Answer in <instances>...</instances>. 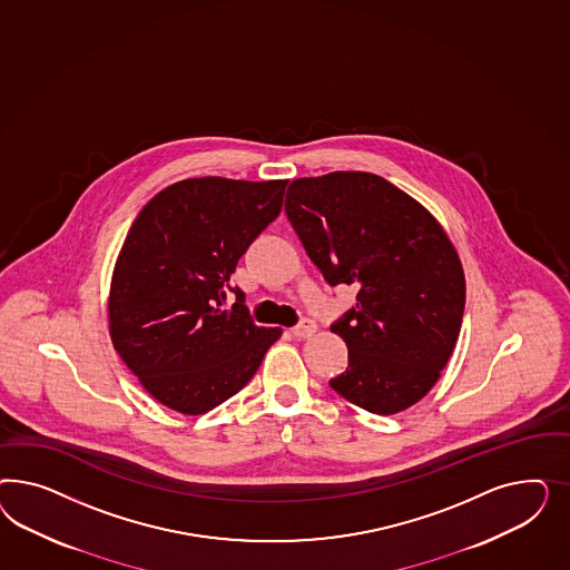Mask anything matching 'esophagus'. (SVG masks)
<instances>
[{
    "instance_id": "esophagus-1",
    "label": "esophagus",
    "mask_w": 570,
    "mask_h": 570,
    "mask_svg": "<svg viewBox=\"0 0 570 570\" xmlns=\"http://www.w3.org/2000/svg\"><path fill=\"white\" fill-rule=\"evenodd\" d=\"M315 330H317L315 322L309 320V317H305V320H301V322L294 326L293 334L296 338H309V336L315 334Z\"/></svg>"
}]
</instances>
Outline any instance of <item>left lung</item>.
<instances>
[{"label":"left lung","instance_id":"1","mask_svg":"<svg viewBox=\"0 0 570 570\" xmlns=\"http://www.w3.org/2000/svg\"><path fill=\"white\" fill-rule=\"evenodd\" d=\"M286 217L330 286L360 288L332 332L348 348L330 386L372 414L424 397L462 328L466 282L443 227L374 173L294 179Z\"/></svg>","mask_w":570,"mask_h":570}]
</instances>
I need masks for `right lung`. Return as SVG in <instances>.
Here are the masks:
<instances>
[{"label":"right lung","instance_id":"obj_1","mask_svg":"<svg viewBox=\"0 0 570 570\" xmlns=\"http://www.w3.org/2000/svg\"><path fill=\"white\" fill-rule=\"evenodd\" d=\"M286 179L200 177L139 210L115 267L108 320L122 362L179 414L198 415L255 376L279 328L255 324L229 276L282 210ZM227 292L237 294L223 309Z\"/></svg>","mask_w":570,"mask_h":570}]
</instances>
